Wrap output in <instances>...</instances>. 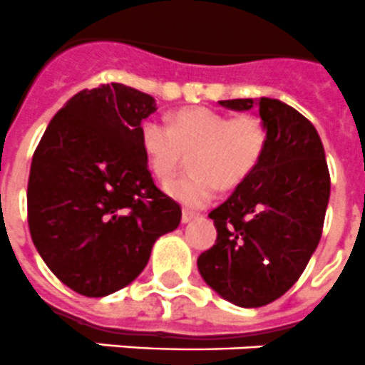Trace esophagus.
<instances>
[{"label": "esophagus", "instance_id": "esophagus-1", "mask_svg": "<svg viewBox=\"0 0 365 365\" xmlns=\"http://www.w3.org/2000/svg\"><path fill=\"white\" fill-rule=\"evenodd\" d=\"M197 218V215H195V212H192V210H182V224H188V222H192V220H195Z\"/></svg>", "mask_w": 365, "mask_h": 365}]
</instances>
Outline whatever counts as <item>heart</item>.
I'll return each mask as SVG.
<instances>
[{"instance_id": "1", "label": "heart", "mask_w": 365, "mask_h": 365, "mask_svg": "<svg viewBox=\"0 0 365 365\" xmlns=\"http://www.w3.org/2000/svg\"><path fill=\"white\" fill-rule=\"evenodd\" d=\"M140 141L150 171L160 180L171 179L192 155V173L164 190L180 205L200 209L215 200L218 188H237L254 173L267 149V128L255 115L230 117L194 106L175 111L170 126L156 119L143 121Z\"/></svg>"}]
</instances>
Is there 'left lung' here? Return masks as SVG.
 I'll list each match as a JSON object with an SVG mask.
<instances>
[{"mask_svg": "<svg viewBox=\"0 0 365 365\" xmlns=\"http://www.w3.org/2000/svg\"><path fill=\"white\" fill-rule=\"evenodd\" d=\"M220 106H257L267 149L254 173L209 215L218 235L197 257V269L227 302L261 308L293 287L317 248L330 173L315 126L289 104L261 96L220 101Z\"/></svg>", "mask_w": 365, "mask_h": 365, "instance_id": "left-lung-1", "label": "left lung"}]
</instances>
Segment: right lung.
<instances>
[{"label": "right lung", "mask_w": 365, "mask_h": 365, "mask_svg": "<svg viewBox=\"0 0 365 365\" xmlns=\"http://www.w3.org/2000/svg\"><path fill=\"white\" fill-rule=\"evenodd\" d=\"M147 93L123 83L83 89L57 111L33 155L27 222L48 269L83 297L132 284L180 207L156 188L140 141L155 113Z\"/></svg>", "instance_id": "1"}]
</instances>
